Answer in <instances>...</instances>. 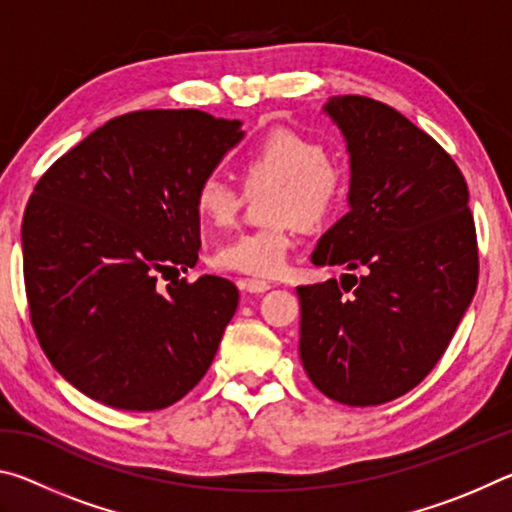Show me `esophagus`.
Instances as JSON below:
<instances>
[{
	"instance_id": "esophagus-1",
	"label": "esophagus",
	"mask_w": 512,
	"mask_h": 512,
	"mask_svg": "<svg viewBox=\"0 0 512 512\" xmlns=\"http://www.w3.org/2000/svg\"><path fill=\"white\" fill-rule=\"evenodd\" d=\"M241 289H246L248 293H264L271 289V284L266 280H259V277H244V280H239Z\"/></svg>"
}]
</instances>
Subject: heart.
<instances>
[{
	"label": "heart",
	"instance_id": "obj_1",
	"mask_svg": "<svg viewBox=\"0 0 512 512\" xmlns=\"http://www.w3.org/2000/svg\"><path fill=\"white\" fill-rule=\"evenodd\" d=\"M239 178L246 189L271 185L264 196L266 221L239 232L214 250L212 266L225 273L271 277L284 271L296 246V232L320 228L348 205L352 169L339 155L327 153L316 137L280 128L241 151ZM241 192L219 173L198 180L194 210L212 228L235 223Z\"/></svg>",
	"mask_w": 512,
	"mask_h": 512
}]
</instances>
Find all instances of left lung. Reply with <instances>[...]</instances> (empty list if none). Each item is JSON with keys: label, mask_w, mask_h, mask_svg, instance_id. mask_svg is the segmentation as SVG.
<instances>
[{"label": "left lung", "mask_w": 512, "mask_h": 512, "mask_svg": "<svg viewBox=\"0 0 512 512\" xmlns=\"http://www.w3.org/2000/svg\"><path fill=\"white\" fill-rule=\"evenodd\" d=\"M325 110L348 140L352 210L311 259L363 275L298 287L300 359L329 400L377 406L445 354L479 282V244L463 173L431 135L359 94Z\"/></svg>", "instance_id": "left-lung-1"}]
</instances>
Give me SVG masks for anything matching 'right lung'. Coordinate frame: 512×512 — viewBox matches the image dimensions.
<instances>
[{
	"label": "right lung",
	"instance_id": "1",
	"mask_svg": "<svg viewBox=\"0 0 512 512\" xmlns=\"http://www.w3.org/2000/svg\"><path fill=\"white\" fill-rule=\"evenodd\" d=\"M201 110L115 117L51 164L22 219L24 287L40 348L92 400L167 409L203 379L235 316L225 277L158 275L198 259V180L244 133Z\"/></svg>",
	"mask_w": 512,
	"mask_h": 512
}]
</instances>
